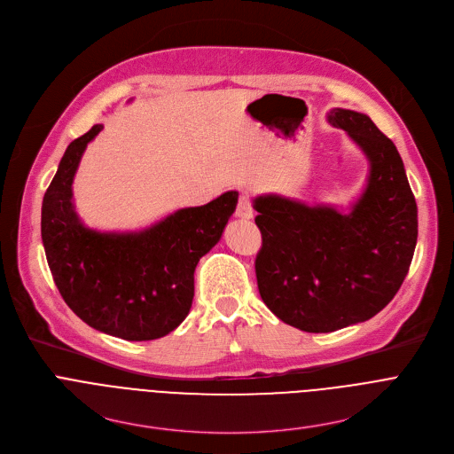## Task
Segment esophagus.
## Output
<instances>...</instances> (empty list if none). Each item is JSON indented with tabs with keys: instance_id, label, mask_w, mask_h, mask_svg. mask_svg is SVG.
<instances>
[{
	"instance_id": "obj_1",
	"label": "esophagus",
	"mask_w": 454,
	"mask_h": 454,
	"mask_svg": "<svg viewBox=\"0 0 454 454\" xmlns=\"http://www.w3.org/2000/svg\"><path fill=\"white\" fill-rule=\"evenodd\" d=\"M235 215H237L239 219H251V217H253V205H251V200H249L247 196H240V198H239Z\"/></svg>"
}]
</instances>
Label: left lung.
I'll list each match as a JSON object with an SVG mask.
<instances>
[{"label": "left lung", "instance_id": "8db88e82", "mask_svg": "<svg viewBox=\"0 0 454 454\" xmlns=\"http://www.w3.org/2000/svg\"><path fill=\"white\" fill-rule=\"evenodd\" d=\"M327 120L370 161L350 212L273 193L253 200L262 233L258 293L277 317L305 333H334L382 310L408 275L419 233L415 196L394 142L363 113L334 107Z\"/></svg>", "mask_w": 454, "mask_h": 454}]
</instances>
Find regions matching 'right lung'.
Returning <instances> with one entry per match:
<instances>
[{
	"instance_id": "obj_1",
	"label": "right lung",
	"mask_w": 454,
	"mask_h": 454,
	"mask_svg": "<svg viewBox=\"0 0 454 454\" xmlns=\"http://www.w3.org/2000/svg\"><path fill=\"white\" fill-rule=\"evenodd\" d=\"M102 127L93 125L64 153L43 198V246L60 296L84 323L127 341H151L190 312L193 271L219 242L239 192L181 208L142 231L90 230L75 212L72 183Z\"/></svg>"
}]
</instances>
